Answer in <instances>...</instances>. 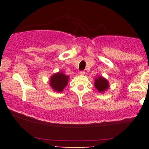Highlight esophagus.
Listing matches in <instances>:
<instances>
[{
  "instance_id": "34e87169",
  "label": "esophagus",
  "mask_w": 149,
  "mask_h": 149,
  "mask_svg": "<svg viewBox=\"0 0 149 149\" xmlns=\"http://www.w3.org/2000/svg\"><path fill=\"white\" fill-rule=\"evenodd\" d=\"M85 71H83V70H81V71H80V72H79V74H81V75L85 74Z\"/></svg>"
}]
</instances>
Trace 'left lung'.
Returning <instances> with one entry per match:
<instances>
[{
  "instance_id": "obj_1",
  "label": "left lung",
  "mask_w": 149,
  "mask_h": 149,
  "mask_svg": "<svg viewBox=\"0 0 149 149\" xmlns=\"http://www.w3.org/2000/svg\"><path fill=\"white\" fill-rule=\"evenodd\" d=\"M95 87L100 92L107 90L109 87V83L107 79L103 78L102 77H99L95 80Z\"/></svg>"
}]
</instances>
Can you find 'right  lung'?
<instances>
[{"label":"right lung","mask_w":149,"mask_h":149,"mask_svg":"<svg viewBox=\"0 0 149 149\" xmlns=\"http://www.w3.org/2000/svg\"><path fill=\"white\" fill-rule=\"evenodd\" d=\"M69 77L62 72H58L51 77V86L55 91L61 92L68 84Z\"/></svg>","instance_id":"right-lung-1"}]
</instances>
